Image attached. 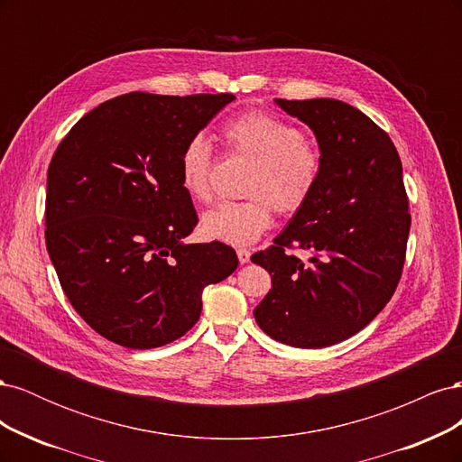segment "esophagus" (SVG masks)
<instances>
[{"mask_svg": "<svg viewBox=\"0 0 462 462\" xmlns=\"http://www.w3.org/2000/svg\"><path fill=\"white\" fill-rule=\"evenodd\" d=\"M236 256H239V262H241V263H248V262H250V253H248L246 248H239V250H236Z\"/></svg>", "mask_w": 462, "mask_h": 462, "instance_id": "34e87169", "label": "esophagus"}]
</instances>
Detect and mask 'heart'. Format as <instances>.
I'll list each match as a JSON object with an SVG mask.
<instances>
[{
  "label": "heart",
  "mask_w": 462,
  "mask_h": 462,
  "mask_svg": "<svg viewBox=\"0 0 462 462\" xmlns=\"http://www.w3.org/2000/svg\"><path fill=\"white\" fill-rule=\"evenodd\" d=\"M226 144L254 160L246 180L248 200L219 204L202 216L200 233L206 239L245 246L256 243L279 214H295L310 199L321 171L319 150L302 133L265 111H246L229 119L221 129ZM212 173V146L194 136L179 158L180 187L192 200L208 202Z\"/></svg>",
  "instance_id": "heart-1"
}]
</instances>
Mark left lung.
<instances>
[{"label":"left lung","mask_w":462,"mask_h":462,"mask_svg":"<svg viewBox=\"0 0 462 462\" xmlns=\"http://www.w3.org/2000/svg\"><path fill=\"white\" fill-rule=\"evenodd\" d=\"M275 104L312 129L321 171L275 245L253 256L272 275L254 318L279 343L321 348L366 328L397 289L411 229L402 165L389 134L353 106ZM291 245L310 249L311 263L287 255Z\"/></svg>","instance_id":"1"}]
</instances>
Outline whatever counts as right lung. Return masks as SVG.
Wrapping results in <instances>:
<instances>
[{
	"instance_id": "right-lung-1",
	"label": "right lung",
	"mask_w": 462,
	"mask_h": 462,
	"mask_svg": "<svg viewBox=\"0 0 462 462\" xmlns=\"http://www.w3.org/2000/svg\"><path fill=\"white\" fill-rule=\"evenodd\" d=\"M233 94L131 92L79 119L48 167L46 246L87 324L127 348L185 335L202 291L239 260L223 243L187 245L199 216L179 158Z\"/></svg>"
}]
</instances>
